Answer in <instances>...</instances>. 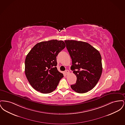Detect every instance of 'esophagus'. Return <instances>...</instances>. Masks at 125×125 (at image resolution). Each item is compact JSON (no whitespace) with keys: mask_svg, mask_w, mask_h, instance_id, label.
<instances>
[{"mask_svg":"<svg viewBox=\"0 0 125 125\" xmlns=\"http://www.w3.org/2000/svg\"><path fill=\"white\" fill-rule=\"evenodd\" d=\"M65 73L66 75H68L69 73V71L68 70H66L65 71Z\"/></svg>","mask_w":125,"mask_h":125,"instance_id":"34e87169","label":"esophagus"}]
</instances>
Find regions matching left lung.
I'll list each match as a JSON object with an SVG mask.
<instances>
[{"label": "left lung", "mask_w": 125, "mask_h": 125, "mask_svg": "<svg viewBox=\"0 0 125 125\" xmlns=\"http://www.w3.org/2000/svg\"><path fill=\"white\" fill-rule=\"evenodd\" d=\"M66 47L72 60L71 69L76 76L72 89L84 93L93 89L101 77L102 64L101 55L96 49L86 42L65 40Z\"/></svg>", "instance_id": "obj_1"}]
</instances>
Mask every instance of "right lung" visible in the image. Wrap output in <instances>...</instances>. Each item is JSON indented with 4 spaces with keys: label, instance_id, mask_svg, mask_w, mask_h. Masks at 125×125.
Instances as JSON below:
<instances>
[{
    "label": "right lung",
    "instance_id": "obj_1",
    "mask_svg": "<svg viewBox=\"0 0 125 125\" xmlns=\"http://www.w3.org/2000/svg\"><path fill=\"white\" fill-rule=\"evenodd\" d=\"M65 47L63 41L52 40L37 43L28 54L25 73L30 84L36 90L47 94L56 89L64 77L56 67V57Z\"/></svg>",
    "mask_w": 125,
    "mask_h": 125
}]
</instances>
